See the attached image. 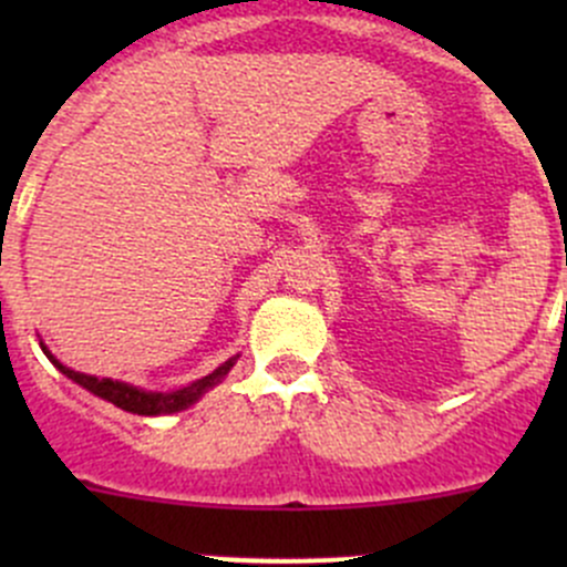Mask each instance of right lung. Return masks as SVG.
<instances>
[{
    "label": "right lung",
    "mask_w": 567,
    "mask_h": 567,
    "mask_svg": "<svg viewBox=\"0 0 567 567\" xmlns=\"http://www.w3.org/2000/svg\"><path fill=\"white\" fill-rule=\"evenodd\" d=\"M40 348H43L45 357L51 359V364H54V368L60 370L62 375H68V379H71L73 384H79V386H82V390L93 392L95 398L109 400V403L117 405V409L131 411V414H140V416L175 414V411L188 409V405L197 403V400L203 398L205 392L214 390L216 384H221V381H225V375L230 373L233 364H236V359H238V357H230L225 364H219V368H216L214 373L203 375V379L192 381V384L181 386V390L151 392V390H140V386H134V384H125V381L99 379V375L79 373V370H71V368H68V364H62L60 359H56L54 353H51L49 348L43 346V342H40Z\"/></svg>",
    "instance_id": "add662e5"
}]
</instances>
